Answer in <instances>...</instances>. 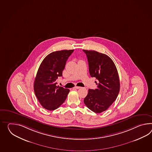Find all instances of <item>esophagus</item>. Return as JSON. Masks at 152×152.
Listing matches in <instances>:
<instances>
[{
	"label": "esophagus",
	"mask_w": 152,
	"mask_h": 152,
	"mask_svg": "<svg viewBox=\"0 0 152 152\" xmlns=\"http://www.w3.org/2000/svg\"><path fill=\"white\" fill-rule=\"evenodd\" d=\"M74 88L75 89H80L81 87H78V86H75Z\"/></svg>",
	"instance_id": "esophagus-1"
}]
</instances>
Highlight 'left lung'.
I'll use <instances>...</instances> for the list:
<instances>
[{
  "label": "left lung",
  "instance_id": "left-lung-1",
  "mask_svg": "<svg viewBox=\"0 0 152 152\" xmlns=\"http://www.w3.org/2000/svg\"><path fill=\"white\" fill-rule=\"evenodd\" d=\"M87 57L89 74L96 77L97 88L88 89L84 99L91 110L100 113L116 100L120 91V80L115 64L108 56L95 50H83Z\"/></svg>",
  "mask_w": 152,
  "mask_h": 152
}]
</instances>
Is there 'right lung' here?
<instances>
[{
	"label": "right lung",
	"instance_id": "1",
	"mask_svg": "<svg viewBox=\"0 0 152 152\" xmlns=\"http://www.w3.org/2000/svg\"><path fill=\"white\" fill-rule=\"evenodd\" d=\"M74 50L52 52L41 64L34 82V91L42 106L54 110L65 102L70 90L56 86V80L62 72L68 58Z\"/></svg>",
	"mask_w": 152,
	"mask_h": 152
}]
</instances>
